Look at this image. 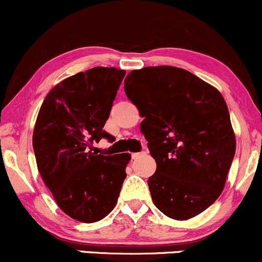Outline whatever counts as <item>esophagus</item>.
<instances>
[{
  "mask_svg": "<svg viewBox=\"0 0 262 262\" xmlns=\"http://www.w3.org/2000/svg\"><path fill=\"white\" fill-rule=\"evenodd\" d=\"M142 155H143V152H135V154L131 155V157H132V160H137V158H140Z\"/></svg>",
  "mask_w": 262,
  "mask_h": 262,
  "instance_id": "obj_1",
  "label": "esophagus"
}]
</instances>
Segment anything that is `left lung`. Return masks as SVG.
Segmentation results:
<instances>
[{"label": "left lung", "mask_w": 262, "mask_h": 262, "mask_svg": "<svg viewBox=\"0 0 262 262\" xmlns=\"http://www.w3.org/2000/svg\"><path fill=\"white\" fill-rule=\"evenodd\" d=\"M123 88L143 117L141 132L157 164L147 181L155 205L172 219L198 215L222 194L235 156L224 98L169 66L132 70Z\"/></svg>", "instance_id": "left-lung-1"}]
</instances>
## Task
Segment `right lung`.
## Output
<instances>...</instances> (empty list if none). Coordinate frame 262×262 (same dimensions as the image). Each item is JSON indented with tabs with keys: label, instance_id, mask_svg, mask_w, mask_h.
Segmentation results:
<instances>
[{
	"label": "right lung",
	"instance_id": "obj_1",
	"mask_svg": "<svg viewBox=\"0 0 262 262\" xmlns=\"http://www.w3.org/2000/svg\"><path fill=\"white\" fill-rule=\"evenodd\" d=\"M126 72L95 67L64 79L44 99L33 131V149L43 182L58 207L83 223L114 209L126 178L128 154H94Z\"/></svg>",
	"mask_w": 262,
	"mask_h": 262
}]
</instances>
